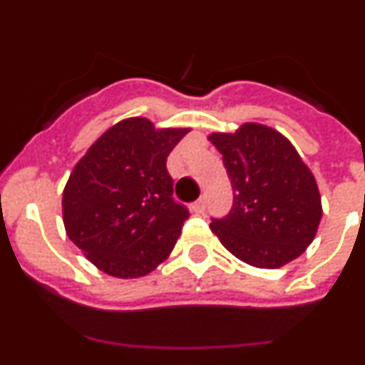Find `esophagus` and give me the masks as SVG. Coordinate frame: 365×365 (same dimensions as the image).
<instances>
[{
  "label": "esophagus",
  "mask_w": 365,
  "mask_h": 365,
  "mask_svg": "<svg viewBox=\"0 0 365 365\" xmlns=\"http://www.w3.org/2000/svg\"><path fill=\"white\" fill-rule=\"evenodd\" d=\"M192 210H194V212H196V213H203L205 210H206V197H205V196L200 197V200H197L196 203L192 205Z\"/></svg>",
  "instance_id": "obj_1"
}]
</instances>
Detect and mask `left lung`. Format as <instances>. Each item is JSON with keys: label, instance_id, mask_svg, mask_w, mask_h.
Here are the masks:
<instances>
[{"label": "left lung", "instance_id": "obj_1", "mask_svg": "<svg viewBox=\"0 0 365 365\" xmlns=\"http://www.w3.org/2000/svg\"><path fill=\"white\" fill-rule=\"evenodd\" d=\"M208 139L222 153L235 194L230 213L210 224L224 247L257 268L300 256L322 220V197L292 143L257 123Z\"/></svg>", "mask_w": 365, "mask_h": 365}]
</instances>
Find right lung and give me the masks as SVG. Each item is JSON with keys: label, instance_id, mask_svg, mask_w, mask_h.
<instances>
[{"label": "right lung", "instance_id": "add662e5", "mask_svg": "<svg viewBox=\"0 0 365 365\" xmlns=\"http://www.w3.org/2000/svg\"><path fill=\"white\" fill-rule=\"evenodd\" d=\"M187 132L128 118L73 168L63 190L65 230L106 274L141 277L175 247L189 210L173 197L165 160Z\"/></svg>", "mask_w": 365, "mask_h": 365}]
</instances>
